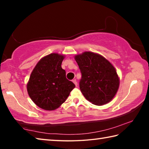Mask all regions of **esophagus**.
Here are the masks:
<instances>
[{"label":"esophagus","instance_id":"34e87169","mask_svg":"<svg viewBox=\"0 0 149 149\" xmlns=\"http://www.w3.org/2000/svg\"><path fill=\"white\" fill-rule=\"evenodd\" d=\"M72 81L74 83V84L75 85V86H77V81H76V79H73L72 80Z\"/></svg>","mask_w":149,"mask_h":149}]
</instances>
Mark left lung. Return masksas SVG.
<instances>
[{"label":"left lung","instance_id":"8db88e82","mask_svg":"<svg viewBox=\"0 0 149 149\" xmlns=\"http://www.w3.org/2000/svg\"><path fill=\"white\" fill-rule=\"evenodd\" d=\"M81 78L79 88L87 100L100 106L112 100L119 87V77L114 67L100 55L85 52L75 56Z\"/></svg>","mask_w":149,"mask_h":149}]
</instances>
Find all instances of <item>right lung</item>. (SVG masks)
Listing matches in <instances>:
<instances>
[{
	"mask_svg": "<svg viewBox=\"0 0 149 149\" xmlns=\"http://www.w3.org/2000/svg\"><path fill=\"white\" fill-rule=\"evenodd\" d=\"M64 58L56 53L47 55L37 63L30 75L27 92L35 104L44 110L58 108L75 87L62 68Z\"/></svg>",
	"mask_w": 149,
	"mask_h": 149,
	"instance_id": "1",
	"label": "right lung"
}]
</instances>
